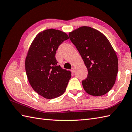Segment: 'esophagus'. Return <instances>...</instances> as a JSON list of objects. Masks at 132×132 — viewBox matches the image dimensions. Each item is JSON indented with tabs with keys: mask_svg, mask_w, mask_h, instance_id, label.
Wrapping results in <instances>:
<instances>
[{
	"mask_svg": "<svg viewBox=\"0 0 132 132\" xmlns=\"http://www.w3.org/2000/svg\"><path fill=\"white\" fill-rule=\"evenodd\" d=\"M72 72L73 73H75L76 72V70H75V68H72Z\"/></svg>",
	"mask_w": 132,
	"mask_h": 132,
	"instance_id": "1",
	"label": "esophagus"
}]
</instances>
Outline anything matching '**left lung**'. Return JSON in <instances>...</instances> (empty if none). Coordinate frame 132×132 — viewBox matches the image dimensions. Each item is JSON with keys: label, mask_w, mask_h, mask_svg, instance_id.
Listing matches in <instances>:
<instances>
[{"label": "left lung", "mask_w": 132, "mask_h": 132, "mask_svg": "<svg viewBox=\"0 0 132 132\" xmlns=\"http://www.w3.org/2000/svg\"><path fill=\"white\" fill-rule=\"evenodd\" d=\"M88 71L82 81L85 92L93 96L106 94L115 83L118 59L109 40L100 31L82 26L69 34Z\"/></svg>", "instance_id": "left-lung-1"}]
</instances>
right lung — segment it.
<instances>
[{
  "instance_id": "add662e5",
  "label": "right lung",
  "mask_w": 132,
  "mask_h": 132,
  "mask_svg": "<svg viewBox=\"0 0 132 132\" xmlns=\"http://www.w3.org/2000/svg\"><path fill=\"white\" fill-rule=\"evenodd\" d=\"M69 37L54 29L39 33L32 42L25 60V70L32 88L47 99L63 94L71 72L63 69L55 58L59 46Z\"/></svg>"
}]
</instances>
